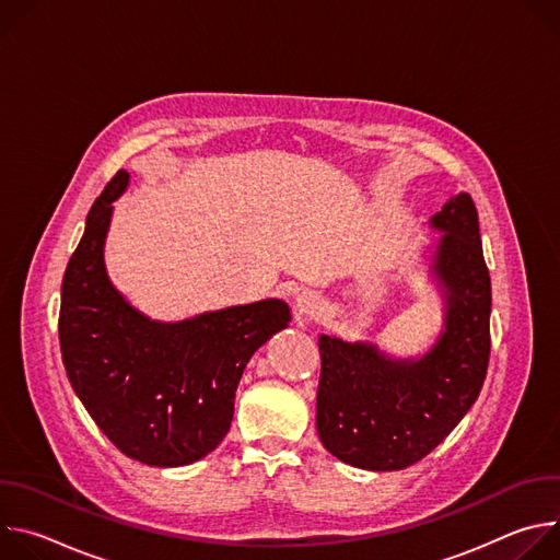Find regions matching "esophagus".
Returning a JSON list of instances; mask_svg holds the SVG:
<instances>
[{"label":"esophagus","mask_w":560,"mask_h":560,"mask_svg":"<svg viewBox=\"0 0 560 560\" xmlns=\"http://www.w3.org/2000/svg\"><path fill=\"white\" fill-rule=\"evenodd\" d=\"M318 312H322V296H318L312 290H303L301 294H296V299H294V318H296L299 326L310 324L312 318L318 316Z\"/></svg>","instance_id":"obj_1"}]
</instances>
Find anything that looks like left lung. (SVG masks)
Listing matches in <instances>:
<instances>
[{
	"instance_id": "obj_1",
	"label": "left lung",
	"mask_w": 560,
	"mask_h": 560,
	"mask_svg": "<svg viewBox=\"0 0 560 560\" xmlns=\"http://www.w3.org/2000/svg\"><path fill=\"white\" fill-rule=\"evenodd\" d=\"M441 230L430 270L443 292V332L419 359L318 337L316 430L348 465L392 471L428 456L467 415L490 363L492 283L467 192L430 219Z\"/></svg>"
}]
</instances>
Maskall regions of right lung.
<instances>
[{"label": "right lung", "mask_w": 560, "mask_h": 560, "mask_svg": "<svg viewBox=\"0 0 560 560\" xmlns=\"http://www.w3.org/2000/svg\"><path fill=\"white\" fill-rule=\"evenodd\" d=\"M119 171L95 199L61 281L59 346L68 381L100 430L126 456L179 467L228 434L234 392L250 357L290 324L279 299L162 324L137 312L110 283L104 242Z\"/></svg>", "instance_id": "obj_1"}]
</instances>
